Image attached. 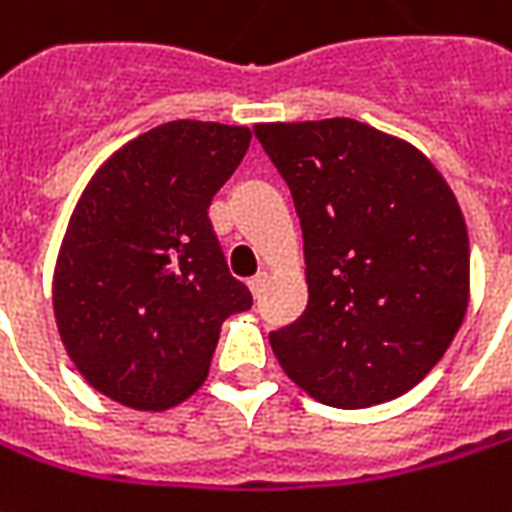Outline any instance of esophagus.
Returning <instances> with one entry per match:
<instances>
[{"instance_id": "34e87169", "label": "esophagus", "mask_w": 512, "mask_h": 512, "mask_svg": "<svg viewBox=\"0 0 512 512\" xmlns=\"http://www.w3.org/2000/svg\"><path fill=\"white\" fill-rule=\"evenodd\" d=\"M263 288H266V271H260V274H255V277L249 280V291H252V297H260V294H263Z\"/></svg>"}]
</instances>
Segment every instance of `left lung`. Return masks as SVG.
I'll list each match as a JSON object with an SVG mask.
<instances>
[{"label":"left lung","instance_id":"obj_1","mask_svg":"<svg viewBox=\"0 0 512 512\" xmlns=\"http://www.w3.org/2000/svg\"><path fill=\"white\" fill-rule=\"evenodd\" d=\"M255 137L300 215L308 305L271 333L288 378L364 409L420 384L468 308V229L415 145L350 117L260 123Z\"/></svg>","mask_w":512,"mask_h":512}]
</instances>
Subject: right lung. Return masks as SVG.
I'll use <instances>...</instances> for the list:
<instances>
[{"label":"right lung","instance_id":"right-lung-1","mask_svg":"<svg viewBox=\"0 0 512 512\" xmlns=\"http://www.w3.org/2000/svg\"><path fill=\"white\" fill-rule=\"evenodd\" d=\"M249 139L243 125L173 120L131 139L86 184L52 308L78 373L111 401L162 412L190 398L224 319L252 308L207 215Z\"/></svg>","mask_w":512,"mask_h":512}]
</instances>
